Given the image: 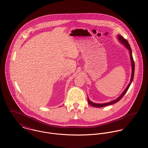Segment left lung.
Here are the masks:
<instances>
[{"instance_id":"left-lung-1","label":"left lung","mask_w":148,"mask_h":148,"mask_svg":"<svg viewBox=\"0 0 148 148\" xmlns=\"http://www.w3.org/2000/svg\"><path fill=\"white\" fill-rule=\"evenodd\" d=\"M117 38L119 40V41L120 42V43L123 45L124 46V47H125L129 51V53L130 55V63H131V66H132V75H131V78H130V80L129 83L127 85L126 88L125 89V90L123 92V93L116 99L112 100L109 102L108 103H101V104H99V103H93L92 101H91L89 97H88V103L90 106H92L93 107H97V108H100V107H104L106 106H109V105H112L113 104H114L116 103H117L119 100H120V99L124 96V95L126 93L127 90H128L129 86H130V85L132 84L133 80V77H134V62L133 61V56H132V49L130 47L129 44L127 42L126 39H125L121 35H117Z\"/></svg>"}]
</instances>
